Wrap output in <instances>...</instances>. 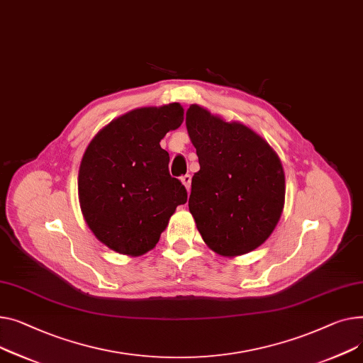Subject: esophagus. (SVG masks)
Listing matches in <instances>:
<instances>
[{
	"instance_id": "34e87169",
	"label": "esophagus",
	"mask_w": 363,
	"mask_h": 363,
	"mask_svg": "<svg viewBox=\"0 0 363 363\" xmlns=\"http://www.w3.org/2000/svg\"><path fill=\"white\" fill-rule=\"evenodd\" d=\"M180 182L184 184V187H186L187 191H189V190H190V184H191V177H190L189 174L182 176V177H180Z\"/></svg>"
}]
</instances>
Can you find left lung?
<instances>
[{"label":"left lung","instance_id":"8db88e82","mask_svg":"<svg viewBox=\"0 0 363 363\" xmlns=\"http://www.w3.org/2000/svg\"><path fill=\"white\" fill-rule=\"evenodd\" d=\"M186 127L201 165L191 179L189 211L203 242L230 258L259 247L284 208L279 155L247 125L196 104L186 111Z\"/></svg>","mask_w":363,"mask_h":363}]
</instances>
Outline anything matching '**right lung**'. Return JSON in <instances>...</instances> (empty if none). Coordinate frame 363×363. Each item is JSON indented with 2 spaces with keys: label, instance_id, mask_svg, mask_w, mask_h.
I'll use <instances>...</instances> for the list:
<instances>
[{
  "label": "right lung",
  "instance_id": "1",
  "mask_svg": "<svg viewBox=\"0 0 363 363\" xmlns=\"http://www.w3.org/2000/svg\"><path fill=\"white\" fill-rule=\"evenodd\" d=\"M179 102L143 106L101 129L83 154L77 190L84 221L114 252L139 257L155 247L169 217L186 203L184 186L168 173L161 139L183 123Z\"/></svg>",
  "mask_w": 363,
  "mask_h": 363
}]
</instances>
